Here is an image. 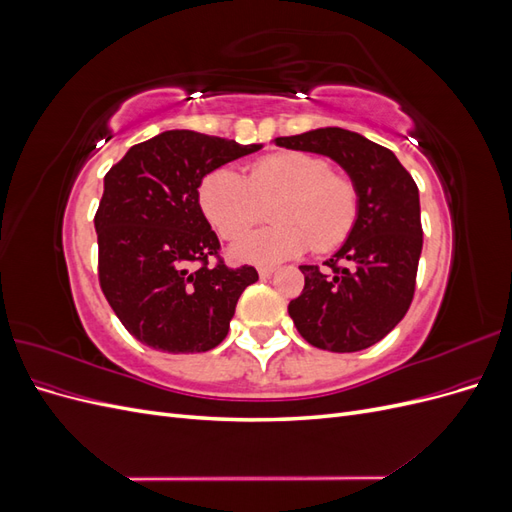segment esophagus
Instances as JSON below:
<instances>
[{"mask_svg": "<svg viewBox=\"0 0 512 512\" xmlns=\"http://www.w3.org/2000/svg\"><path fill=\"white\" fill-rule=\"evenodd\" d=\"M273 271H275L273 267H260V269H258V275L262 277V280H267V277L273 275Z\"/></svg>", "mask_w": 512, "mask_h": 512, "instance_id": "1", "label": "esophagus"}]
</instances>
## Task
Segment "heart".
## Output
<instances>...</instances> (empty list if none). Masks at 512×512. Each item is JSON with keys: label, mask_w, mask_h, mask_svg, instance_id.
Segmentation results:
<instances>
[{"label": "heart", "mask_w": 512, "mask_h": 512, "mask_svg": "<svg viewBox=\"0 0 512 512\" xmlns=\"http://www.w3.org/2000/svg\"><path fill=\"white\" fill-rule=\"evenodd\" d=\"M271 226L247 232L230 247V256L252 265H277L301 256L309 247L320 252L342 245L359 218V194L331 162L307 151H280L256 160L243 177L237 168H213L198 185V205L224 239H235L269 203Z\"/></svg>", "instance_id": "b5f03b06"}]
</instances>
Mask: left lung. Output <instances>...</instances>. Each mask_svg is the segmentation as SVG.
Listing matches in <instances>:
<instances>
[{
    "label": "left lung",
    "mask_w": 512,
    "mask_h": 512,
    "mask_svg": "<svg viewBox=\"0 0 512 512\" xmlns=\"http://www.w3.org/2000/svg\"><path fill=\"white\" fill-rule=\"evenodd\" d=\"M277 147L327 156L359 194V218L344 245L324 262L301 265L305 288L288 314L307 344L356 352L378 344L406 316L423 250L421 203L408 170L391 149L344 128L275 138Z\"/></svg>",
    "instance_id": "8db88e82"
}]
</instances>
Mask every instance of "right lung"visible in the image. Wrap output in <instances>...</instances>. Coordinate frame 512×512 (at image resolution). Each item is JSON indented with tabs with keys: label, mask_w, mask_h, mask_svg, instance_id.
<instances>
[{
	"label": "right lung",
	"mask_w": 512,
	"mask_h": 512,
	"mask_svg": "<svg viewBox=\"0 0 512 512\" xmlns=\"http://www.w3.org/2000/svg\"><path fill=\"white\" fill-rule=\"evenodd\" d=\"M262 149L192 130L134 145L104 177L96 213L98 275L106 301L138 342L170 354L224 342L254 267L228 269L198 205L213 168Z\"/></svg>",
	"instance_id": "obj_1"
}]
</instances>
